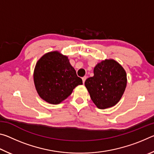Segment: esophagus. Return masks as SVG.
Returning a JSON list of instances; mask_svg holds the SVG:
<instances>
[{"label": "esophagus", "mask_w": 154, "mask_h": 154, "mask_svg": "<svg viewBox=\"0 0 154 154\" xmlns=\"http://www.w3.org/2000/svg\"><path fill=\"white\" fill-rule=\"evenodd\" d=\"M86 78H87V77H86V76H84V77H82V81H83V83H85V80H86Z\"/></svg>", "instance_id": "obj_1"}]
</instances>
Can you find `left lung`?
<instances>
[{
  "mask_svg": "<svg viewBox=\"0 0 154 154\" xmlns=\"http://www.w3.org/2000/svg\"><path fill=\"white\" fill-rule=\"evenodd\" d=\"M126 84V71L113 59L98 62L94 69V76L85 82L91 99L100 109L116 105L124 94Z\"/></svg>",
  "mask_w": 154,
  "mask_h": 154,
  "instance_id": "obj_1",
  "label": "left lung"
}]
</instances>
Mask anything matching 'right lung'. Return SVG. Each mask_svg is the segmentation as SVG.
<instances>
[{
	"instance_id": "1",
	"label": "right lung",
	"mask_w": 154,
	"mask_h": 154,
	"mask_svg": "<svg viewBox=\"0 0 154 154\" xmlns=\"http://www.w3.org/2000/svg\"><path fill=\"white\" fill-rule=\"evenodd\" d=\"M33 78L38 94L53 105L62 103L71 94L75 87L83 84L68 57L58 51L46 53L38 60Z\"/></svg>"
}]
</instances>
